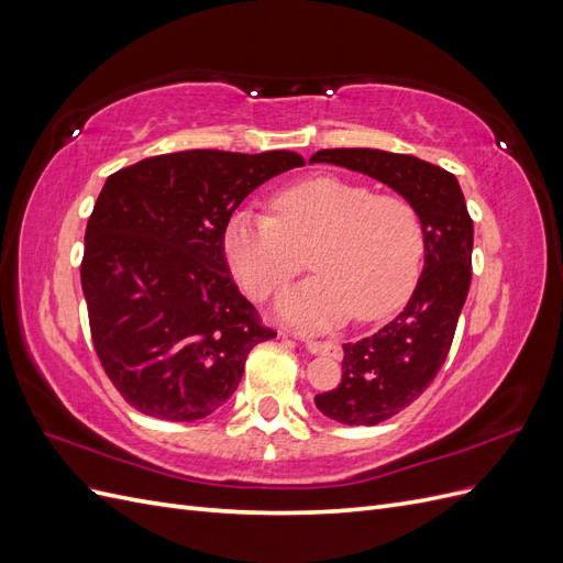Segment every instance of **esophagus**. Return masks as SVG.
Masks as SVG:
<instances>
[{
    "instance_id": "34e87169",
    "label": "esophagus",
    "mask_w": 563,
    "mask_h": 563,
    "mask_svg": "<svg viewBox=\"0 0 563 563\" xmlns=\"http://www.w3.org/2000/svg\"><path fill=\"white\" fill-rule=\"evenodd\" d=\"M294 338L298 340V343L308 350L310 354H329V356H340V347L335 343H331V340H314V338H308L302 333H294Z\"/></svg>"
}]
</instances>
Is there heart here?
I'll use <instances>...</instances> for the list:
<instances>
[{"mask_svg": "<svg viewBox=\"0 0 563 563\" xmlns=\"http://www.w3.org/2000/svg\"><path fill=\"white\" fill-rule=\"evenodd\" d=\"M272 207L275 216L236 211L223 234L232 275L255 300L291 282L308 251L317 275L279 298V312L305 327L331 329L352 314L383 319L411 296L424 255L411 201L317 176L286 187Z\"/></svg>", "mask_w": 563, "mask_h": 563, "instance_id": "obj_1", "label": "heart"}]
</instances>
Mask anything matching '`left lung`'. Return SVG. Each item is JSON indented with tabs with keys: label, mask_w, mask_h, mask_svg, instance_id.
<instances>
[{
	"label": "left lung",
	"mask_w": 563,
	"mask_h": 563,
	"mask_svg": "<svg viewBox=\"0 0 563 563\" xmlns=\"http://www.w3.org/2000/svg\"><path fill=\"white\" fill-rule=\"evenodd\" d=\"M310 164H335L376 178L413 203L424 232V267L406 308L368 338L345 343L343 380L314 397L343 424H378L411 406L434 380L451 350L472 282L474 225L453 174L411 155L335 147Z\"/></svg>",
	"instance_id": "1"
}]
</instances>
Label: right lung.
Segmentation results:
<instances>
[{
  "instance_id": "obj_1",
  "label": "right lung",
  "mask_w": 563,
  "mask_h": 563,
  "mask_svg": "<svg viewBox=\"0 0 563 563\" xmlns=\"http://www.w3.org/2000/svg\"><path fill=\"white\" fill-rule=\"evenodd\" d=\"M302 164L288 150H185L106 180L84 234L81 288L98 360L135 411L211 416L249 352L277 335L236 288L223 234L255 187Z\"/></svg>"
}]
</instances>
